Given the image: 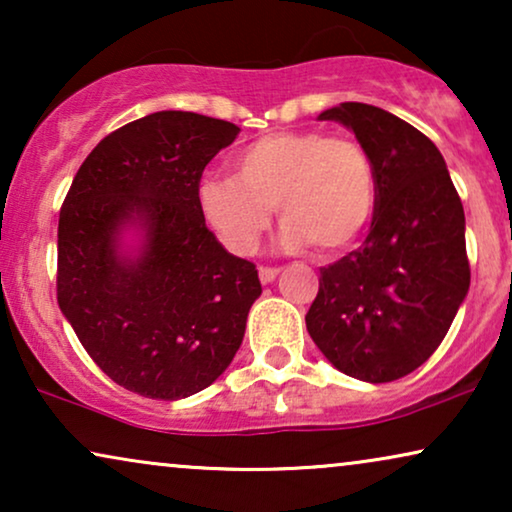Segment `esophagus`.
Segmentation results:
<instances>
[{
  "mask_svg": "<svg viewBox=\"0 0 512 512\" xmlns=\"http://www.w3.org/2000/svg\"><path fill=\"white\" fill-rule=\"evenodd\" d=\"M277 275H279V268H265V265H261V268H258V277H261L263 284L275 282Z\"/></svg>",
  "mask_w": 512,
  "mask_h": 512,
  "instance_id": "34e87169",
  "label": "esophagus"
}]
</instances>
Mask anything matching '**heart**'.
<instances>
[{"instance_id": "1", "label": "heart", "mask_w": 512, "mask_h": 512, "mask_svg": "<svg viewBox=\"0 0 512 512\" xmlns=\"http://www.w3.org/2000/svg\"><path fill=\"white\" fill-rule=\"evenodd\" d=\"M198 205L233 254H254L272 207L284 223V249L312 244L319 254H342L373 221L377 172L356 139L321 130L272 132L237 153L235 177L202 179Z\"/></svg>"}]
</instances>
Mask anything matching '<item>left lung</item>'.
Instances as JSON below:
<instances>
[{"label": "left lung", "mask_w": 512, "mask_h": 512, "mask_svg": "<svg viewBox=\"0 0 512 512\" xmlns=\"http://www.w3.org/2000/svg\"><path fill=\"white\" fill-rule=\"evenodd\" d=\"M319 121L342 123L370 153L377 207L366 242L321 268L307 333L340 373L394 382L436 352L464 303V207L436 144L403 118L342 102Z\"/></svg>", "instance_id": "8db88e82"}]
</instances>
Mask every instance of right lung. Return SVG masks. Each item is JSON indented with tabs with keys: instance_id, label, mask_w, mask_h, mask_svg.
Listing matches in <instances>:
<instances>
[{
	"instance_id": "1",
	"label": "right lung",
	"mask_w": 512,
	"mask_h": 512,
	"mask_svg": "<svg viewBox=\"0 0 512 512\" xmlns=\"http://www.w3.org/2000/svg\"><path fill=\"white\" fill-rule=\"evenodd\" d=\"M237 132L193 111L137 118L90 151L62 202L58 305L132 394H198L242 345L258 270L221 247L198 205L202 172ZM125 229L140 235L137 250L122 247Z\"/></svg>"
}]
</instances>
